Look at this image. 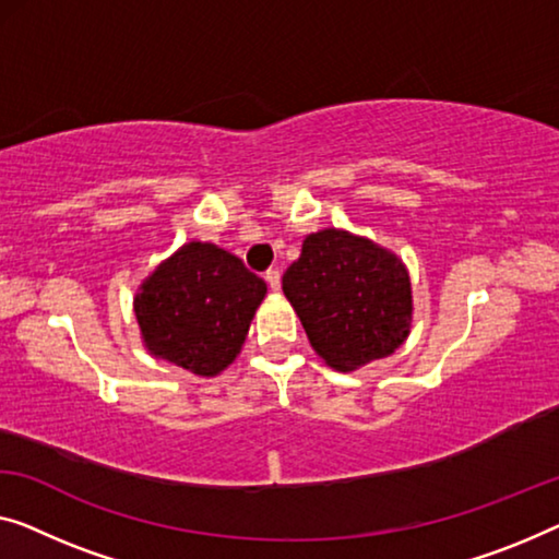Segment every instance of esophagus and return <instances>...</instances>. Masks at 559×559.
<instances>
[{
    "mask_svg": "<svg viewBox=\"0 0 559 559\" xmlns=\"http://www.w3.org/2000/svg\"><path fill=\"white\" fill-rule=\"evenodd\" d=\"M265 283H269L271 290H278L281 288V273H278V269L265 271Z\"/></svg>",
    "mask_w": 559,
    "mask_h": 559,
    "instance_id": "1",
    "label": "esophagus"
}]
</instances>
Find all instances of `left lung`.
<instances>
[{"mask_svg":"<svg viewBox=\"0 0 559 559\" xmlns=\"http://www.w3.org/2000/svg\"><path fill=\"white\" fill-rule=\"evenodd\" d=\"M283 294L313 352L336 371L391 356L412 331V281L402 258L341 228L304 238Z\"/></svg>","mask_w":559,"mask_h":559,"instance_id":"8db88e82","label":"left lung"}]
</instances>
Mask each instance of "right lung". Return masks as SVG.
Returning <instances> with one entry per match:
<instances>
[{"mask_svg":"<svg viewBox=\"0 0 559 559\" xmlns=\"http://www.w3.org/2000/svg\"><path fill=\"white\" fill-rule=\"evenodd\" d=\"M265 290L238 255L190 240L140 283L132 308L150 356L211 379L236 361Z\"/></svg>","mask_w":559,"mask_h":559,"instance_id":"right-lung-1","label":"right lung"}]
</instances>
